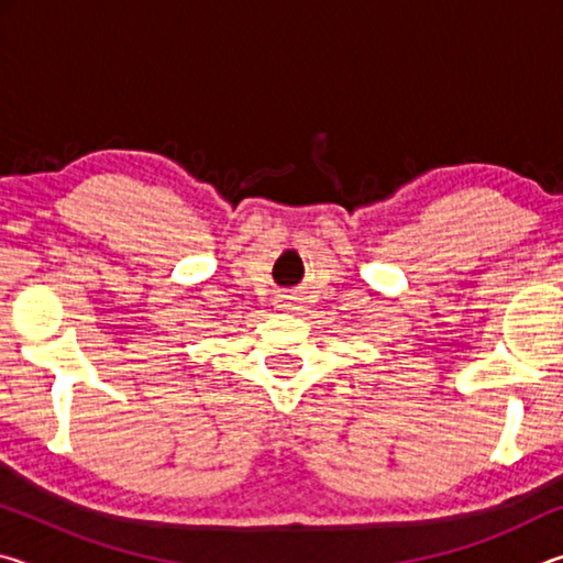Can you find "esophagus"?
Instances as JSON below:
<instances>
[{
  "mask_svg": "<svg viewBox=\"0 0 563 563\" xmlns=\"http://www.w3.org/2000/svg\"><path fill=\"white\" fill-rule=\"evenodd\" d=\"M280 308L283 310H295V298H290V295H285V298L280 300Z\"/></svg>",
  "mask_w": 563,
  "mask_h": 563,
  "instance_id": "34e87169",
  "label": "esophagus"
}]
</instances>
